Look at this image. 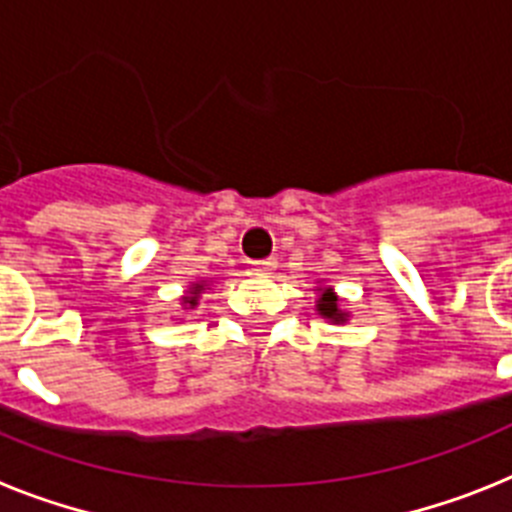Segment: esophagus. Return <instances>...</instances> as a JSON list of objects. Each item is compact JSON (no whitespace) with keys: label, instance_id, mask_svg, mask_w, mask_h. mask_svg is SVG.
I'll return each instance as SVG.
<instances>
[{"label":"esophagus","instance_id":"34e87169","mask_svg":"<svg viewBox=\"0 0 512 512\" xmlns=\"http://www.w3.org/2000/svg\"><path fill=\"white\" fill-rule=\"evenodd\" d=\"M275 270V260H255L252 262V273L255 275H270Z\"/></svg>","mask_w":512,"mask_h":512}]
</instances>
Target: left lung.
<instances>
[{
  "label": "left lung",
  "mask_w": 512,
  "mask_h": 512,
  "mask_svg": "<svg viewBox=\"0 0 512 512\" xmlns=\"http://www.w3.org/2000/svg\"><path fill=\"white\" fill-rule=\"evenodd\" d=\"M319 314H322V317H327V319H335V322H340L342 314H340V309H337L335 293H330V291L322 293V299H319Z\"/></svg>",
  "instance_id": "obj_1"
}]
</instances>
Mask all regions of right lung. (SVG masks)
I'll use <instances>...</instances> for the list:
<instances>
[{"label":"right lung","mask_w":512,"mask_h":512,"mask_svg":"<svg viewBox=\"0 0 512 512\" xmlns=\"http://www.w3.org/2000/svg\"><path fill=\"white\" fill-rule=\"evenodd\" d=\"M201 291H203V286H201V283H198V286H195L193 291H190V293H193V296H185V299H182V301H185V304H190V306H195V299H198V293H201Z\"/></svg>","instance_id":"obj_1"}]
</instances>
